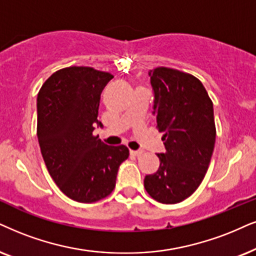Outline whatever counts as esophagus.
<instances>
[{
    "label": "esophagus",
    "instance_id": "esophagus-1",
    "mask_svg": "<svg viewBox=\"0 0 256 256\" xmlns=\"http://www.w3.org/2000/svg\"><path fill=\"white\" fill-rule=\"evenodd\" d=\"M130 154L132 156H140L142 154H143V151L142 150H130Z\"/></svg>",
    "mask_w": 256,
    "mask_h": 256
}]
</instances>
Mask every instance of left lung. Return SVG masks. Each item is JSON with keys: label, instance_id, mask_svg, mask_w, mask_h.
<instances>
[{"label": "left lung", "instance_id": "left-lung-1", "mask_svg": "<svg viewBox=\"0 0 256 256\" xmlns=\"http://www.w3.org/2000/svg\"><path fill=\"white\" fill-rule=\"evenodd\" d=\"M154 88V114L163 132L166 152L160 168L144 178L152 198L174 204L195 192L204 178L215 146L212 102L196 76L157 67L148 72Z\"/></svg>", "mask_w": 256, "mask_h": 256}]
</instances>
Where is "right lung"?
Here are the masks:
<instances>
[{
	"mask_svg": "<svg viewBox=\"0 0 256 256\" xmlns=\"http://www.w3.org/2000/svg\"><path fill=\"white\" fill-rule=\"evenodd\" d=\"M113 78L92 67L56 70L38 94V139L48 172L64 195L93 203L113 192L125 145L110 146L93 134L100 94Z\"/></svg>",
	"mask_w": 256,
	"mask_h": 256,
	"instance_id": "obj_1",
	"label": "right lung"
}]
</instances>
